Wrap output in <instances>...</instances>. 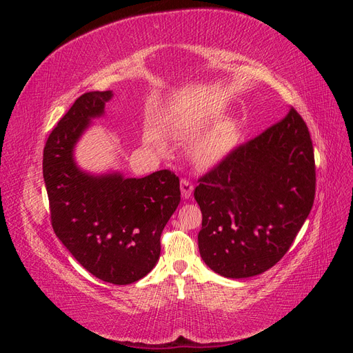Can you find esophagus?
<instances>
[{
	"mask_svg": "<svg viewBox=\"0 0 353 353\" xmlns=\"http://www.w3.org/2000/svg\"><path fill=\"white\" fill-rule=\"evenodd\" d=\"M193 190H194V185L191 181L183 178L181 179V194H183L184 199H190L191 194H193Z\"/></svg>",
	"mask_w": 353,
	"mask_h": 353,
	"instance_id": "obj_1",
	"label": "esophagus"
}]
</instances>
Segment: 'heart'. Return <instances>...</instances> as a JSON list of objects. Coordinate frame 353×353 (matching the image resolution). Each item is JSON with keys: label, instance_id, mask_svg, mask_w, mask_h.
Returning a JSON list of instances; mask_svg holds the SVG:
<instances>
[{"label": "heart", "instance_id": "b5f03b06", "mask_svg": "<svg viewBox=\"0 0 353 353\" xmlns=\"http://www.w3.org/2000/svg\"><path fill=\"white\" fill-rule=\"evenodd\" d=\"M240 140L236 122H223L197 138L191 156L200 168H213L225 160Z\"/></svg>", "mask_w": 353, "mask_h": 353}]
</instances>
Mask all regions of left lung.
I'll return each mask as SVG.
<instances>
[{"instance_id":"8db88e82","label":"left lung","mask_w":353,"mask_h":353,"mask_svg":"<svg viewBox=\"0 0 353 353\" xmlns=\"http://www.w3.org/2000/svg\"><path fill=\"white\" fill-rule=\"evenodd\" d=\"M199 250L212 271L249 279L279 262L315 199L311 135L293 108L199 179Z\"/></svg>"}]
</instances>
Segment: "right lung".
<instances>
[{
	"label": "right lung",
	"mask_w": 353,
	"mask_h": 353,
	"mask_svg": "<svg viewBox=\"0 0 353 353\" xmlns=\"http://www.w3.org/2000/svg\"><path fill=\"white\" fill-rule=\"evenodd\" d=\"M112 97V91H92L77 99L48 137L42 175L56 236L94 276L125 285L154 268L160 236L181 191L179 178L169 169L125 178L91 175L74 163V144Z\"/></svg>",
	"instance_id": "obj_1"
}]
</instances>
